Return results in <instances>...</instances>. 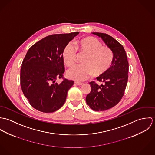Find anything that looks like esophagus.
I'll return each mask as SVG.
<instances>
[{
	"label": "esophagus",
	"mask_w": 155,
	"mask_h": 155,
	"mask_svg": "<svg viewBox=\"0 0 155 155\" xmlns=\"http://www.w3.org/2000/svg\"><path fill=\"white\" fill-rule=\"evenodd\" d=\"M74 84L78 85H82L83 84V83H81V82H74Z\"/></svg>",
	"instance_id": "obj_1"
}]
</instances>
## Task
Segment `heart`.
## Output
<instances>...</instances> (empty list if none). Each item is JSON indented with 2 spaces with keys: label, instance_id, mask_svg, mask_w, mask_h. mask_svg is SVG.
<instances>
[{
  "label": "heart",
  "instance_id": "1",
  "mask_svg": "<svg viewBox=\"0 0 155 155\" xmlns=\"http://www.w3.org/2000/svg\"><path fill=\"white\" fill-rule=\"evenodd\" d=\"M75 48L68 44L64 48L63 58L67 66L72 67L76 63L77 51L80 54L86 55L84 65H77L67 71V76L76 81H84L93 73L98 76L104 74L110 67L113 60V53L110 48L97 38L88 36L77 41Z\"/></svg>",
  "mask_w": 155,
  "mask_h": 155
}]
</instances>
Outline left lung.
<instances>
[{"mask_svg":"<svg viewBox=\"0 0 155 155\" xmlns=\"http://www.w3.org/2000/svg\"><path fill=\"white\" fill-rule=\"evenodd\" d=\"M100 37L113 53V60L110 68L97 78L104 85H98L95 81L89 84L91 91L86 97L91 109L104 111L116 106L124 96L128 79L129 64L123 46L111 36L103 33H92Z\"/></svg>","mask_w":155,"mask_h":155,"instance_id":"left-lung-1","label":"left lung"}]
</instances>
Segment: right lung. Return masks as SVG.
Instances as JSON below:
<instances>
[{"mask_svg": "<svg viewBox=\"0 0 155 155\" xmlns=\"http://www.w3.org/2000/svg\"><path fill=\"white\" fill-rule=\"evenodd\" d=\"M79 32L48 36L32 45L27 51L20 71L22 92L35 109L52 113L64 104L67 92L74 81L63 77L64 48ZM64 80L60 84L57 78Z\"/></svg>", "mask_w": 155, "mask_h": 155, "instance_id": "1", "label": "right lung"}]
</instances>
